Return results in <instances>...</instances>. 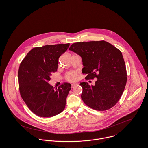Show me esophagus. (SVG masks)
Wrapping results in <instances>:
<instances>
[{"instance_id": "obj_1", "label": "esophagus", "mask_w": 148, "mask_h": 148, "mask_svg": "<svg viewBox=\"0 0 148 148\" xmlns=\"http://www.w3.org/2000/svg\"><path fill=\"white\" fill-rule=\"evenodd\" d=\"M78 85L77 83H72V87L73 88L75 86H76V85Z\"/></svg>"}]
</instances>
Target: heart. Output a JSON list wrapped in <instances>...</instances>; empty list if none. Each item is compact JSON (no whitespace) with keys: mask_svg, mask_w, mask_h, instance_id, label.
Segmentation results:
<instances>
[{"mask_svg":"<svg viewBox=\"0 0 148 148\" xmlns=\"http://www.w3.org/2000/svg\"><path fill=\"white\" fill-rule=\"evenodd\" d=\"M77 77V72L75 71L68 72L65 75V79L69 82H74L76 80Z\"/></svg>","mask_w":148,"mask_h":148,"instance_id":"1","label":"heart"}]
</instances>
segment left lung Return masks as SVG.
<instances>
[{
	"label": "left lung",
	"instance_id": "obj_1",
	"mask_svg": "<svg viewBox=\"0 0 148 148\" xmlns=\"http://www.w3.org/2000/svg\"><path fill=\"white\" fill-rule=\"evenodd\" d=\"M69 49L81 56L85 79H97L95 85L85 82L80 84L85 104L100 111L115 106L127 83V70L121 52L104 40L75 42Z\"/></svg>",
	"mask_w": 148,
	"mask_h": 148
}]
</instances>
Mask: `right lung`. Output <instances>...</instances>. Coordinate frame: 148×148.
Instances as JSON below:
<instances>
[{"label":"right lung","mask_w":148,"mask_h":148,"mask_svg":"<svg viewBox=\"0 0 148 148\" xmlns=\"http://www.w3.org/2000/svg\"><path fill=\"white\" fill-rule=\"evenodd\" d=\"M70 44L46 45L32 49L21 62L18 71L19 90L29 109L42 117H51L63 111L71 84L63 83L55 89L48 83L57 71L59 57Z\"/></svg>","instance_id":"right-lung-1"}]
</instances>
